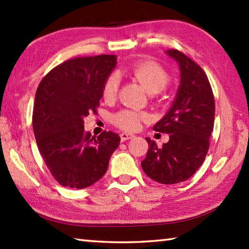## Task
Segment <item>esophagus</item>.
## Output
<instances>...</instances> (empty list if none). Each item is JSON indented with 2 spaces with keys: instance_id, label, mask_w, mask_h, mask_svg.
<instances>
[{
  "instance_id": "obj_1",
  "label": "esophagus",
  "mask_w": 249,
  "mask_h": 249,
  "mask_svg": "<svg viewBox=\"0 0 249 249\" xmlns=\"http://www.w3.org/2000/svg\"><path fill=\"white\" fill-rule=\"evenodd\" d=\"M132 138H134L133 134H127V133H122L121 134V141L122 142H126L128 140H132Z\"/></svg>"
}]
</instances>
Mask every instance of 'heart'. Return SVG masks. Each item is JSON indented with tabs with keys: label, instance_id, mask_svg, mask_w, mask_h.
Instances as JSON below:
<instances>
[{
	"label": "heart",
	"instance_id": "heart-1",
	"mask_svg": "<svg viewBox=\"0 0 249 249\" xmlns=\"http://www.w3.org/2000/svg\"><path fill=\"white\" fill-rule=\"evenodd\" d=\"M130 78L137 81L149 93H159L170 83L171 77L161 65L154 60H142L127 69ZM119 89V80L115 75H109L103 87V98L105 101H113L116 98ZM148 120V115L142 112L122 109L113 115V124L121 129L136 130L141 123Z\"/></svg>",
	"mask_w": 249,
	"mask_h": 249
}]
</instances>
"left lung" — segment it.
Instances as JSON below:
<instances>
[{"instance_id":"1","label":"left lung","mask_w":249,"mask_h":249,"mask_svg":"<svg viewBox=\"0 0 249 249\" xmlns=\"http://www.w3.org/2000/svg\"><path fill=\"white\" fill-rule=\"evenodd\" d=\"M167 53L179 62L181 83L169 112L154 130L169 134V142L158 147L146 138L149 148L142 167L150 179L175 184L188 180L203 163L214 127L215 103L203 69L179 50L169 49Z\"/></svg>"}]
</instances>
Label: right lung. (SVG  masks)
Returning a JSON list of instances; mask_svg holds the SVG:
<instances>
[{
  "label": "right lung",
  "mask_w": 249,
  "mask_h": 249,
  "mask_svg": "<svg viewBox=\"0 0 249 249\" xmlns=\"http://www.w3.org/2000/svg\"><path fill=\"white\" fill-rule=\"evenodd\" d=\"M116 65L114 54L77 57L58 65L41 79L33 109V129L50 174L64 187L83 189L107 170L121 137L84 130V117L100 105L103 87Z\"/></svg>",
  "instance_id": "right-lung-1"
}]
</instances>
